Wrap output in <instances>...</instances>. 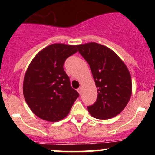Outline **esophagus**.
<instances>
[{
    "instance_id": "1",
    "label": "esophagus",
    "mask_w": 155,
    "mask_h": 155,
    "mask_svg": "<svg viewBox=\"0 0 155 155\" xmlns=\"http://www.w3.org/2000/svg\"><path fill=\"white\" fill-rule=\"evenodd\" d=\"M78 92H79V94H82V88H81V87H79V88H78Z\"/></svg>"
}]
</instances>
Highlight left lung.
<instances>
[{
    "label": "left lung",
    "mask_w": 155,
    "mask_h": 155,
    "mask_svg": "<svg viewBox=\"0 0 155 155\" xmlns=\"http://www.w3.org/2000/svg\"><path fill=\"white\" fill-rule=\"evenodd\" d=\"M77 48L88 63L97 88L96 102L87 107L89 113L98 119L116 116L132 94L131 76L125 64L112 49L99 43L80 44Z\"/></svg>",
    "instance_id": "left-lung-1"
}]
</instances>
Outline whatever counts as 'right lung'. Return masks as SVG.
Wrapping results in <instances>:
<instances>
[{
	"mask_svg": "<svg viewBox=\"0 0 155 155\" xmlns=\"http://www.w3.org/2000/svg\"><path fill=\"white\" fill-rule=\"evenodd\" d=\"M76 47L49 45L36 54L26 70L23 94L33 113L41 119L51 122L64 119L79 96L63 68L65 60L78 51Z\"/></svg>",
	"mask_w": 155,
	"mask_h": 155,
	"instance_id": "right-lung-1",
	"label": "right lung"
}]
</instances>
